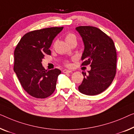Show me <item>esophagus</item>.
I'll return each mask as SVG.
<instances>
[{
    "instance_id": "1",
    "label": "esophagus",
    "mask_w": 134,
    "mask_h": 134,
    "mask_svg": "<svg viewBox=\"0 0 134 134\" xmlns=\"http://www.w3.org/2000/svg\"><path fill=\"white\" fill-rule=\"evenodd\" d=\"M71 72H72V71L69 70H67V69L63 70V73H71Z\"/></svg>"
}]
</instances>
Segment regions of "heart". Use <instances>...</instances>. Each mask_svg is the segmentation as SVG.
Returning <instances> with one entry per match:
<instances>
[{
    "label": "heart",
    "instance_id": "1",
    "mask_svg": "<svg viewBox=\"0 0 134 134\" xmlns=\"http://www.w3.org/2000/svg\"><path fill=\"white\" fill-rule=\"evenodd\" d=\"M65 41H66V42L69 44H70L73 41H76V37L73 33L67 34V35H65Z\"/></svg>",
    "mask_w": 134,
    "mask_h": 134
}]
</instances>
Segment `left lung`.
<instances>
[{"label":"left lung","mask_w":134,"mask_h":134,"mask_svg":"<svg viewBox=\"0 0 134 134\" xmlns=\"http://www.w3.org/2000/svg\"><path fill=\"white\" fill-rule=\"evenodd\" d=\"M82 38L84 51L82 65H90L88 74L82 72L83 79L78 87L81 93L94 96L109 87L116 73L117 53L115 45L109 36L93 26L76 27Z\"/></svg>","instance_id":"left-lung-1"}]
</instances>
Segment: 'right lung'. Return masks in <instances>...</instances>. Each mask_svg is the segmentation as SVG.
<instances>
[{
  "label": "right lung",
  "mask_w": 134,
  "mask_h": 134,
  "mask_svg": "<svg viewBox=\"0 0 134 134\" xmlns=\"http://www.w3.org/2000/svg\"><path fill=\"white\" fill-rule=\"evenodd\" d=\"M63 29L53 27L29 32L15 49L14 71L23 89L35 98H46L55 90L61 71L58 69L46 70L41 62L45 55L51 54L49 48Z\"/></svg>",
  "instance_id": "1"
}]
</instances>
